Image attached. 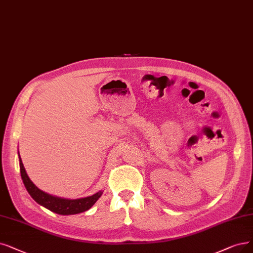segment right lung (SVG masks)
<instances>
[{
	"label": "right lung",
	"mask_w": 253,
	"mask_h": 253,
	"mask_svg": "<svg viewBox=\"0 0 253 253\" xmlns=\"http://www.w3.org/2000/svg\"><path fill=\"white\" fill-rule=\"evenodd\" d=\"M19 169H21V175L23 183L28 191V193L31 195V197L36 201L37 204L46 208L47 210L54 211V213L60 215H75L79 213H83V211L89 210L95 203L96 200L102 196L103 191H99L97 193L79 199H66L53 196L50 194L45 193V192L38 189L33 183L32 180L29 178L24 164L22 162L21 157H19Z\"/></svg>",
	"instance_id": "right-lung-1"
}]
</instances>
